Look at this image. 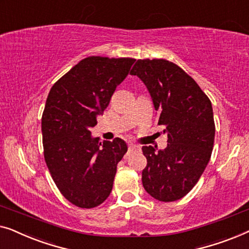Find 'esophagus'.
Instances as JSON below:
<instances>
[{
    "label": "esophagus",
    "mask_w": 249,
    "mask_h": 249,
    "mask_svg": "<svg viewBox=\"0 0 249 249\" xmlns=\"http://www.w3.org/2000/svg\"><path fill=\"white\" fill-rule=\"evenodd\" d=\"M140 146L136 145V144H133V143H129L128 144V150L129 151H134V150H139Z\"/></svg>",
    "instance_id": "34e87169"
}]
</instances>
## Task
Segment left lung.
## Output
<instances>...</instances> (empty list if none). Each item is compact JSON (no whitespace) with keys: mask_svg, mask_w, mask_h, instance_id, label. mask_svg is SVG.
<instances>
[{"mask_svg":"<svg viewBox=\"0 0 249 249\" xmlns=\"http://www.w3.org/2000/svg\"><path fill=\"white\" fill-rule=\"evenodd\" d=\"M131 74L144 83L168 138L162 150L142 146L148 160L143 187L158 201H177L190 193L211 158L212 104L184 70L166 59H138Z\"/></svg>","mask_w":249,"mask_h":249,"instance_id":"8db88e82","label":"left lung"}]
</instances>
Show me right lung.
<instances>
[{
  "label": "right lung",
  "mask_w": 249,
  "mask_h": 249,
  "mask_svg": "<svg viewBox=\"0 0 249 249\" xmlns=\"http://www.w3.org/2000/svg\"><path fill=\"white\" fill-rule=\"evenodd\" d=\"M134 62L90 56L63 75L47 97L41 117L45 161L59 192L79 208L98 206L113 190L127 144L120 138L101 143L90 129Z\"/></svg>",
  "instance_id": "right-lung-1"
}]
</instances>
